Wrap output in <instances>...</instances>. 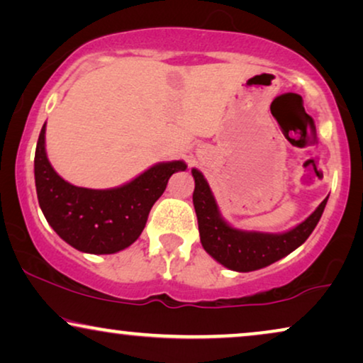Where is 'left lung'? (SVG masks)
I'll return each instance as SVG.
<instances>
[{
	"label": "left lung",
	"mask_w": 363,
	"mask_h": 363,
	"mask_svg": "<svg viewBox=\"0 0 363 363\" xmlns=\"http://www.w3.org/2000/svg\"><path fill=\"white\" fill-rule=\"evenodd\" d=\"M195 178L193 205H195L200 240L205 251L228 269L250 272L279 261L299 247L319 223L327 196L312 215L286 233H259L236 230L223 220L211 188L201 172L193 168Z\"/></svg>",
	"instance_id": "1"
}]
</instances>
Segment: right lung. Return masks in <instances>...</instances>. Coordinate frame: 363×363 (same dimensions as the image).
<instances>
[{
  "mask_svg": "<svg viewBox=\"0 0 363 363\" xmlns=\"http://www.w3.org/2000/svg\"><path fill=\"white\" fill-rule=\"evenodd\" d=\"M182 160L157 163L132 182L108 190L74 186L54 170L46 153V123L34 155L39 206L54 231L67 245L91 255H113L137 241L153 203L165 191Z\"/></svg>",
  "mask_w": 363,
  "mask_h": 363,
  "instance_id": "add662e5",
  "label": "right lung"
}]
</instances>
